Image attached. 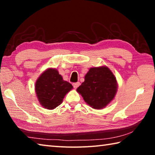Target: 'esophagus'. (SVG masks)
<instances>
[{
    "instance_id": "1",
    "label": "esophagus",
    "mask_w": 155,
    "mask_h": 155,
    "mask_svg": "<svg viewBox=\"0 0 155 155\" xmlns=\"http://www.w3.org/2000/svg\"><path fill=\"white\" fill-rule=\"evenodd\" d=\"M72 85H73V87H74L75 89H77L78 86L80 85V83L79 82H77V83H74L72 84Z\"/></svg>"
}]
</instances>
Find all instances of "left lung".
Here are the masks:
<instances>
[{
  "mask_svg": "<svg viewBox=\"0 0 155 155\" xmlns=\"http://www.w3.org/2000/svg\"><path fill=\"white\" fill-rule=\"evenodd\" d=\"M77 90L92 108H104L116 93V78L108 68H91L85 75V81Z\"/></svg>",
  "mask_w": 155,
  "mask_h": 155,
  "instance_id": "obj_1",
  "label": "left lung"
}]
</instances>
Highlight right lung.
I'll return each instance as SVG.
<instances>
[{"label":"right lung","instance_id":"right-lung-1","mask_svg":"<svg viewBox=\"0 0 155 155\" xmlns=\"http://www.w3.org/2000/svg\"><path fill=\"white\" fill-rule=\"evenodd\" d=\"M55 69H48L42 73L35 83V92L44 108L53 109L62 103L63 99L72 88Z\"/></svg>","mask_w":155,"mask_h":155}]
</instances>
